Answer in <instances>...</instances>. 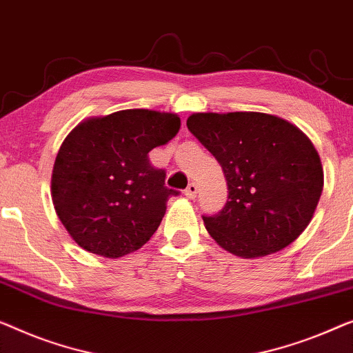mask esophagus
<instances>
[{
  "label": "esophagus",
  "mask_w": 353,
  "mask_h": 353,
  "mask_svg": "<svg viewBox=\"0 0 353 353\" xmlns=\"http://www.w3.org/2000/svg\"><path fill=\"white\" fill-rule=\"evenodd\" d=\"M196 194H197V185L196 183H189L186 191H185V196L189 199H194L196 197Z\"/></svg>",
  "instance_id": "esophagus-1"
}]
</instances>
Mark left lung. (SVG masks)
<instances>
[{
    "label": "left lung",
    "mask_w": 353,
    "mask_h": 353,
    "mask_svg": "<svg viewBox=\"0 0 353 353\" xmlns=\"http://www.w3.org/2000/svg\"><path fill=\"white\" fill-rule=\"evenodd\" d=\"M186 125L226 176V205L202 216L219 247L240 258H261L304 232L320 201L323 167L303 130L256 111L194 113Z\"/></svg>",
    "instance_id": "8db88e82"
}]
</instances>
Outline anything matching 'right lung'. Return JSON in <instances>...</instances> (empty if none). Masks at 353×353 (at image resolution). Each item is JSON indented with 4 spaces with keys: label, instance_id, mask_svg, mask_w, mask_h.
Listing matches in <instances>:
<instances>
[{
    "label": "right lung",
    "instance_id": "obj_1",
    "mask_svg": "<svg viewBox=\"0 0 353 353\" xmlns=\"http://www.w3.org/2000/svg\"><path fill=\"white\" fill-rule=\"evenodd\" d=\"M175 113L122 110L88 117L66 135L55 157L50 194L55 213L85 252L121 258L141 248L164 218L165 172L148 152L178 134Z\"/></svg>",
    "mask_w": 353,
    "mask_h": 353
}]
</instances>
